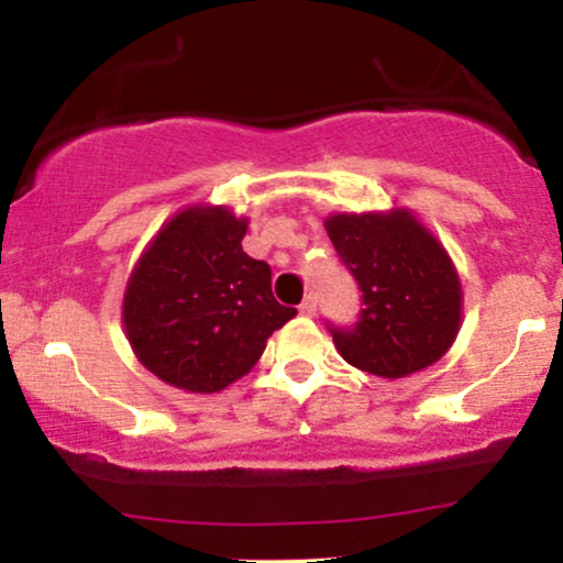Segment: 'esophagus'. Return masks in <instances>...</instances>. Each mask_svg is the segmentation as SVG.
Segmentation results:
<instances>
[{"label":"esophagus","mask_w":563,"mask_h":563,"mask_svg":"<svg viewBox=\"0 0 563 563\" xmlns=\"http://www.w3.org/2000/svg\"><path fill=\"white\" fill-rule=\"evenodd\" d=\"M299 312L303 314V318H312V314L318 312V299H314V294L303 296V301L299 303Z\"/></svg>","instance_id":"1"}]
</instances>
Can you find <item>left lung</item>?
I'll return each instance as SVG.
<instances>
[{
    "label": "left lung",
    "mask_w": 563,
    "mask_h": 563,
    "mask_svg": "<svg viewBox=\"0 0 563 563\" xmlns=\"http://www.w3.org/2000/svg\"><path fill=\"white\" fill-rule=\"evenodd\" d=\"M328 238L363 290L360 320L328 325L349 365L405 378L434 365L461 328L463 290L444 245L407 209L333 214Z\"/></svg>",
    "instance_id": "left-lung-1"
}]
</instances>
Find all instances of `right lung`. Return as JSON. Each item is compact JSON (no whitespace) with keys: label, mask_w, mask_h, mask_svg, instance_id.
I'll return each instance as SVG.
<instances>
[{"label":"right lung","mask_w":563,"mask_h":563,"mask_svg":"<svg viewBox=\"0 0 563 563\" xmlns=\"http://www.w3.org/2000/svg\"><path fill=\"white\" fill-rule=\"evenodd\" d=\"M249 219L190 206L153 238L126 283L124 328L153 376L214 394L243 378L273 331L294 318L273 296V269L243 251Z\"/></svg>","instance_id":"right-lung-1"}]
</instances>
